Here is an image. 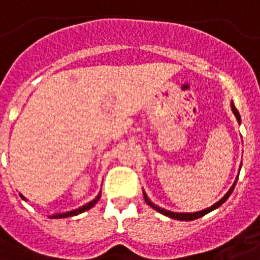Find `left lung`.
Listing matches in <instances>:
<instances>
[{"label": "left lung", "instance_id": "obj_1", "mask_svg": "<svg viewBox=\"0 0 260 260\" xmlns=\"http://www.w3.org/2000/svg\"><path fill=\"white\" fill-rule=\"evenodd\" d=\"M231 110H233V113H234L235 118H237V121H238V124H241V117H240V113H238V110L235 108L234 103L231 102ZM238 180V178H237ZM237 180H235V182L233 184V186L230 188L229 192L225 193V195L220 199L218 202H216L213 206L207 207V209H205V210H201V212H195V213H177V212H171V210H166V209H163V207L157 206V205H154L149 198H147V195L143 192V198H145V201H146V203L149 205L150 207H153L154 210H157L158 213H161V214H164V216H167V217L170 218H175V220H182V221H189V220H195V218H199L202 217V216H205L206 213H210L212 210H214V209H217L218 206H221L224 202L229 199V196L233 193V191H234L235 188V184H237Z\"/></svg>", "mask_w": 260, "mask_h": 260}]
</instances>
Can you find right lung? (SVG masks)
<instances>
[{"instance_id":"right-lung-1","label":"right lung","mask_w":260,"mask_h":260,"mask_svg":"<svg viewBox=\"0 0 260 260\" xmlns=\"http://www.w3.org/2000/svg\"><path fill=\"white\" fill-rule=\"evenodd\" d=\"M100 196H102V193H99V195H97L96 198L93 199V201L89 202V203H86V205H83V206L78 207V209H75V210H71V212H65V213H57V214H51V216H48V217L50 218H65V217H71V216H76V214H79V213H83V212H86V210L91 209V207L96 205L97 201L100 199ZM20 198L26 201V198L23 195H20Z\"/></svg>"}]
</instances>
